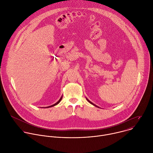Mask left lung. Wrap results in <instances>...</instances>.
<instances>
[{"label": "left lung", "mask_w": 153, "mask_h": 153, "mask_svg": "<svg viewBox=\"0 0 153 153\" xmlns=\"http://www.w3.org/2000/svg\"><path fill=\"white\" fill-rule=\"evenodd\" d=\"M87 100H88V101H89V103H91V104H92V105H94V106H96V105H94V104H93V103H92V102H91V101H89V100H88V99H87Z\"/></svg>", "instance_id": "obj_1"}]
</instances>
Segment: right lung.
I'll return each mask as SVG.
<instances>
[{
    "instance_id": "1",
    "label": "right lung",
    "mask_w": 153,
    "mask_h": 153,
    "mask_svg": "<svg viewBox=\"0 0 153 153\" xmlns=\"http://www.w3.org/2000/svg\"><path fill=\"white\" fill-rule=\"evenodd\" d=\"M62 97H61V98L59 100V101H58V102H56L55 104H54V105H52V106H48V107H47V108H50V107H52V106H55V105H58L60 101H61V99H62Z\"/></svg>"
}]
</instances>
